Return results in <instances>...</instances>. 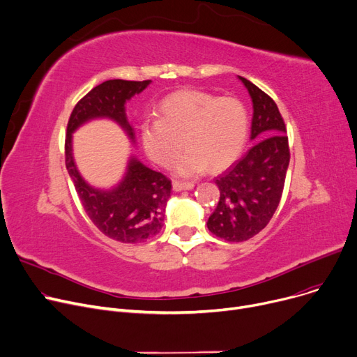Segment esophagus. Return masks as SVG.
Instances as JSON below:
<instances>
[{
	"label": "esophagus",
	"mask_w": 357,
	"mask_h": 357,
	"mask_svg": "<svg viewBox=\"0 0 357 357\" xmlns=\"http://www.w3.org/2000/svg\"><path fill=\"white\" fill-rule=\"evenodd\" d=\"M195 185L194 182H181V181H175L174 182V189L176 192H181V191H186V189H192Z\"/></svg>",
	"instance_id": "obj_1"
}]
</instances>
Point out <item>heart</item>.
<instances>
[{
  "mask_svg": "<svg viewBox=\"0 0 357 357\" xmlns=\"http://www.w3.org/2000/svg\"><path fill=\"white\" fill-rule=\"evenodd\" d=\"M159 116L140 123V142L146 155L168 168L182 151L176 172L197 175L211 166L221 171L243 153L250 132L247 106L232 96L186 89L166 96L158 106Z\"/></svg>",
  "mask_w": 357,
  "mask_h": 357,
  "instance_id": "obj_1",
  "label": "heart"
}]
</instances>
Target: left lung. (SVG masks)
<instances>
[{
    "label": "left lung",
    "mask_w": 357,
    "mask_h": 357,
    "mask_svg": "<svg viewBox=\"0 0 357 357\" xmlns=\"http://www.w3.org/2000/svg\"><path fill=\"white\" fill-rule=\"evenodd\" d=\"M252 99L251 139L241 159L215 178L220 201L208 229L228 243H243L263 231L280 204L290 162L289 136L275 102L240 76Z\"/></svg>",
    "instance_id": "8db88e82"
}]
</instances>
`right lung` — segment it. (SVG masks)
Here are the masks:
<instances>
[{"label": "right lung", "instance_id": "add662e5", "mask_svg": "<svg viewBox=\"0 0 357 357\" xmlns=\"http://www.w3.org/2000/svg\"><path fill=\"white\" fill-rule=\"evenodd\" d=\"M149 83L151 80L114 79L93 87L71 112L64 142L66 168L87 217L109 238L125 244L144 243L162 229L172 182L133 158L125 179L113 191L94 189L82 179L76 169L71 156V133L89 119L110 117L133 139V130L125 114V103Z\"/></svg>", "mask_w": 357, "mask_h": 357}]
</instances>
